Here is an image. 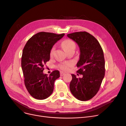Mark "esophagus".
I'll list each match as a JSON object with an SVG mask.
<instances>
[{"mask_svg":"<svg viewBox=\"0 0 126 126\" xmlns=\"http://www.w3.org/2000/svg\"><path fill=\"white\" fill-rule=\"evenodd\" d=\"M65 74V72H63V71H61V72H60V76H64Z\"/></svg>","mask_w":126,"mask_h":126,"instance_id":"esophagus-1","label":"esophagus"}]
</instances>
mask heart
<instances>
[{"instance_id":"b5f03b06","label":"heart","mask_w":126,"mask_h":126,"mask_svg":"<svg viewBox=\"0 0 126 126\" xmlns=\"http://www.w3.org/2000/svg\"><path fill=\"white\" fill-rule=\"evenodd\" d=\"M62 47L63 49L67 53L71 51H75L76 48V44L74 41L71 40L67 39L62 42ZM55 47H52L50 51V56L52 57L55 52ZM72 66V63L70 62H67L61 63L59 65V67L63 70H67L69 68Z\"/></svg>"}]
</instances>
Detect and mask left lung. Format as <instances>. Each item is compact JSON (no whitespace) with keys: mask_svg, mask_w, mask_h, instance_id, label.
Returning a JSON list of instances; mask_svg holds the SVG:
<instances>
[{"mask_svg":"<svg viewBox=\"0 0 126 126\" xmlns=\"http://www.w3.org/2000/svg\"><path fill=\"white\" fill-rule=\"evenodd\" d=\"M67 37L80 48V59L77 64L79 69L77 72L83 75L82 78H77L71 75L70 90L78 100L88 101L97 93L105 76L103 50L97 39L86 32H73Z\"/></svg>","mask_w":126,"mask_h":126,"instance_id":"left-lung-1","label":"left lung"}]
</instances>
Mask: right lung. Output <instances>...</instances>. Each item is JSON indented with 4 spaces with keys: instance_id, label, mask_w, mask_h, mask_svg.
<instances>
[{
    "instance_id": "obj_1",
    "label": "right lung",
    "mask_w": 126,
    "mask_h": 126,
    "mask_svg": "<svg viewBox=\"0 0 126 126\" xmlns=\"http://www.w3.org/2000/svg\"><path fill=\"white\" fill-rule=\"evenodd\" d=\"M64 35L39 32L24 46L21 57L24 84L31 95L37 100H44L51 94L54 82L60 77L58 70L53 71L49 76L43 71L44 65L50 59L53 45Z\"/></svg>"
}]
</instances>
